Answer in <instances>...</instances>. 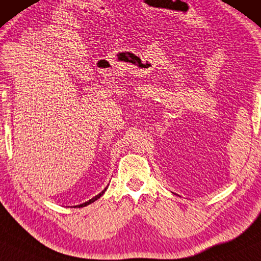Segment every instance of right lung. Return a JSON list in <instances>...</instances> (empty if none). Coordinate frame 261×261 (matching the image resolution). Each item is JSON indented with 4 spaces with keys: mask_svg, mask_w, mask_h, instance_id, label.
I'll list each match as a JSON object with an SVG mask.
<instances>
[{
    "mask_svg": "<svg viewBox=\"0 0 261 261\" xmlns=\"http://www.w3.org/2000/svg\"><path fill=\"white\" fill-rule=\"evenodd\" d=\"M105 190H106V188L104 189V190H102V192L101 193H99L98 194V195H95L94 197H92V199H91V200H89V201H87V202H85V203H82V204H79V205H75V207H85V205H87V204H90V203H92V202H94V201H97L98 199H99V197H100L101 195H102V194H104L105 193Z\"/></svg>",
    "mask_w": 261,
    "mask_h": 261,
    "instance_id": "add662e5",
    "label": "right lung"
}]
</instances>
